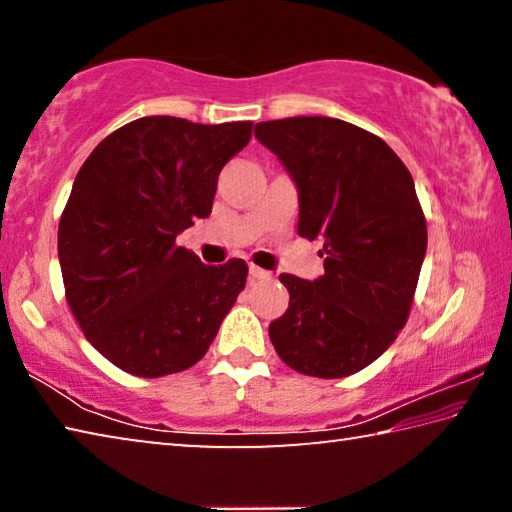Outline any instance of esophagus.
<instances>
[{
    "label": "esophagus",
    "instance_id": "obj_1",
    "mask_svg": "<svg viewBox=\"0 0 512 512\" xmlns=\"http://www.w3.org/2000/svg\"><path fill=\"white\" fill-rule=\"evenodd\" d=\"M262 280H271V273L259 266H250V282H262Z\"/></svg>",
    "mask_w": 512,
    "mask_h": 512
}]
</instances>
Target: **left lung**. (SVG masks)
Here are the masks:
<instances>
[{"mask_svg": "<svg viewBox=\"0 0 512 512\" xmlns=\"http://www.w3.org/2000/svg\"><path fill=\"white\" fill-rule=\"evenodd\" d=\"M255 137L298 185V235L320 239L325 275L282 273L289 309L268 325L275 352L309 377L370 366L411 314L427 221L409 169L381 137L332 117L262 121Z\"/></svg>", "mask_w": 512, "mask_h": 512, "instance_id": "left-lung-1", "label": "left lung"}]
</instances>
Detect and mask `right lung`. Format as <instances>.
Returning a JSON list of instances; mask_svg holds the SVG:
<instances>
[{"label":"right lung","mask_w":512,"mask_h":512,"mask_svg":"<svg viewBox=\"0 0 512 512\" xmlns=\"http://www.w3.org/2000/svg\"><path fill=\"white\" fill-rule=\"evenodd\" d=\"M250 135L253 121L142 117L76 173L58 225L65 298L85 339L128 375L192 368L244 291V259L205 266L176 235L210 216L219 173Z\"/></svg>","instance_id":"obj_1"}]
</instances>
